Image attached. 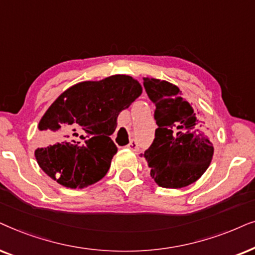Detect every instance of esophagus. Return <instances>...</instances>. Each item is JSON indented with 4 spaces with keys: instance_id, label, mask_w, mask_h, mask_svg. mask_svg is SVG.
<instances>
[{
    "instance_id": "esophagus-1",
    "label": "esophagus",
    "mask_w": 255,
    "mask_h": 255,
    "mask_svg": "<svg viewBox=\"0 0 255 255\" xmlns=\"http://www.w3.org/2000/svg\"><path fill=\"white\" fill-rule=\"evenodd\" d=\"M126 148L130 149V150H133V151H137L138 150V143L135 140H130L129 143L126 145Z\"/></svg>"
}]
</instances>
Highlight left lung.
<instances>
[{"label":"left lung","instance_id":"obj_1","mask_svg":"<svg viewBox=\"0 0 255 255\" xmlns=\"http://www.w3.org/2000/svg\"><path fill=\"white\" fill-rule=\"evenodd\" d=\"M143 86L156 107L158 126L151 145L141 155L148 162L150 176L162 188L192 184L206 171L213 156L205 122L197 118L176 85L143 78Z\"/></svg>","mask_w":255,"mask_h":255}]
</instances>
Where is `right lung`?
Returning a JSON list of instances; mask_svg holds the SVG:
<instances>
[{"instance_id":"obj_1","label":"right lung","mask_w":255,"mask_h":255,"mask_svg":"<svg viewBox=\"0 0 255 255\" xmlns=\"http://www.w3.org/2000/svg\"><path fill=\"white\" fill-rule=\"evenodd\" d=\"M142 93L137 80L115 74L76 84L53 101L38 124L49 136L35 150L47 176L66 188L83 189L107 174L118 148L111 135L117 119Z\"/></svg>"}]
</instances>
